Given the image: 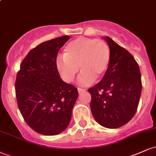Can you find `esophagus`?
Returning <instances> with one entry per match:
<instances>
[{"mask_svg":"<svg viewBox=\"0 0 156 156\" xmlns=\"http://www.w3.org/2000/svg\"><path fill=\"white\" fill-rule=\"evenodd\" d=\"M85 91H86V89H85L79 88V87H78V93H81V92H85Z\"/></svg>","mask_w":156,"mask_h":156,"instance_id":"obj_1","label":"esophagus"}]
</instances>
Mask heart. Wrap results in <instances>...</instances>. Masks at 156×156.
I'll return each mask as SVG.
<instances>
[{
	"instance_id": "b5f03b06",
	"label": "heart",
	"mask_w": 156,
	"mask_h": 156,
	"mask_svg": "<svg viewBox=\"0 0 156 156\" xmlns=\"http://www.w3.org/2000/svg\"><path fill=\"white\" fill-rule=\"evenodd\" d=\"M111 59L108 44L99 39L80 37L66 45L64 56L58 58L56 67L58 73L67 82H72L81 71L79 82L89 85L94 78L99 79L104 75Z\"/></svg>"
}]
</instances>
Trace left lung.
Wrapping results in <instances>:
<instances>
[{"label":"left lung","instance_id":"8db88e82","mask_svg":"<svg viewBox=\"0 0 156 156\" xmlns=\"http://www.w3.org/2000/svg\"><path fill=\"white\" fill-rule=\"evenodd\" d=\"M104 39L110 48V63L101 81L88 89L92 96L90 108L100 125L117 128L136 112L142 87L141 73L129 52L110 37Z\"/></svg>","mask_w":156,"mask_h":156}]
</instances>
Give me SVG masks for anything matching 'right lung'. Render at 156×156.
Segmentation results:
<instances>
[{
	"label": "right lung",
	"mask_w": 156,
	"mask_h": 156,
	"mask_svg": "<svg viewBox=\"0 0 156 156\" xmlns=\"http://www.w3.org/2000/svg\"><path fill=\"white\" fill-rule=\"evenodd\" d=\"M69 38L62 36L33 48L17 74L20 112L27 125L42 135H57L66 129L78 97L76 87L62 80L56 67L58 52Z\"/></svg>",
	"instance_id": "obj_1"
}]
</instances>
